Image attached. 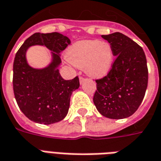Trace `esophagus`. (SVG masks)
Segmentation results:
<instances>
[{"label": "esophagus", "instance_id": "obj_1", "mask_svg": "<svg viewBox=\"0 0 161 161\" xmlns=\"http://www.w3.org/2000/svg\"><path fill=\"white\" fill-rule=\"evenodd\" d=\"M79 80H80V84H82V83H83V82L85 81V79H84V78H83V77H81V76L79 77Z\"/></svg>", "mask_w": 161, "mask_h": 161}]
</instances>
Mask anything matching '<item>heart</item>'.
I'll use <instances>...</instances> for the list:
<instances>
[{"label":"heart","mask_w":161,"mask_h":161,"mask_svg":"<svg viewBox=\"0 0 161 161\" xmlns=\"http://www.w3.org/2000/svg\"><path fill=\"white\" fill-rule=\"evenodd\" d=\"M65 58L75 66L81 68L89 76H105L113 66L114 55L110 43L99 40L78 41L69 46Z\"/></svg>","instance_id":"b5f03b06"}]
</instances>
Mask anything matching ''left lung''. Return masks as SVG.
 Here are the masks:
<instances>
[{"mask_svg":"<svg viewBox=\"0 0 161 161\" xmlns=\"http://www.w3.org/2000/svg\"><path fill=\"white\" fill-rule=\"evenodd\" d=\"M113 48L116 59L105 77L97 80L93 102L106 118L123 119L141 104L148 86L147 60L143 48L121 33L102 35Z\"/></svg>","mask_w":161,"mask_h":161,"instance_id":"1","label":"left lung"}]
</instances>
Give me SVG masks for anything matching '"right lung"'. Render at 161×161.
<instances>
[{"mask_svg": "<svg viewBox=\"0 0 161 161\" xmlns=\"http://www.w3.org/2000/svg\"><path fill=\"white\" fill-rule=\"evenodd\" d=\"M70 40L58 33H36L29 37L16 53L13 63V91L19 108L30 120L52 124L63 120L68 113L72 92L80 86L79 78L65 80L59 74V53ZM45 46L52 60L42 69L30 67L25 53L31 46Z\"/></svg>", "mask_w": 161, "mask_h": 161, "instance_id": "1", "label": "right lung"}]
</instances>
